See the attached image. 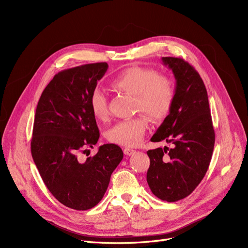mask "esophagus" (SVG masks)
<instances>
[{"label":"esophagus","instance_id":"esophagus-1","mask_svg":"<svg viewBox=\"0 0 248 248\" xmlns=\"http://www.w3.org/2000/svg\"><path fill=\"white\" fill-rule=\"evenodd\" d=\"M134 152H136V151H134L133 149H130V148H125V149H124V154L127 155V156L132 155Z\"/></svg>","mask_w":248,"mask_h":248}]
</instances>
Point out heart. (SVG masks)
<instances>
[{"label": "heart", "instance_id": "b5f03b06", "mask_svg": "<svg viewBox=\"0 0 248 248\" xmlns=\"http://www.w3.org/2000/svg\"><path fill=\"white\" fill-rule=\"evenodd\" d=\"M110 86L119 92L136 96V110H142L154 120L169 114L176 96L174 80L145 67L126 68L111 80ZM90 107L97 120L103 122L108 119V98L100 90L92 92ZM147 128V119L139 116L117 123L107 132V138L118 145L136 147L144 140Z\"/></svg>", "mask_w": 248, "mask_h": 248}]
</instances>
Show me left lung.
Instances as JSON below:
<instances>
[{
	"mask_svg": "<svg viewBox=\"0 0 248 248\" xmlns=\"http://www.w3.org/2000/svg\"><path fill=\"white\" fill-rule=\"evenodd\" d=\"M176 78V96L170 114L151 141L174 144L147 152V182L154 196L167 202L186 198L197 188L208 170L215 133L207 90L202 78L183 59L163 57Z\"/></svg>",
	"mask_w": 248,
	"mask_h": 248,
	"instance_id": "1",
	"label": "left lung"
}]
</instances>
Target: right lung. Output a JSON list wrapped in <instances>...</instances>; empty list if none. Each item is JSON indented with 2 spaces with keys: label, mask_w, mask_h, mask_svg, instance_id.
<instances>
[{
  "label": "right lung",
  "mask_w": 248,
  "mask_h": 248,
  "mask_svg": "<svg viewBox=\"0 0 248 248\" xmlns=\"http://www.w3.org/2000/svg\"><path fill=\"white\" fill-rule=\"evenodd\" d=\"M108 68L102 62L59 72L44 89L36 108L31 140L34 162L52 196L79 211L101 201L123 158L121 148L106 144L85 162L78 160V154L99 139L90 97Z\"/></svg>",
  "instance_id": "right-lung-1"
}]
</instances>
